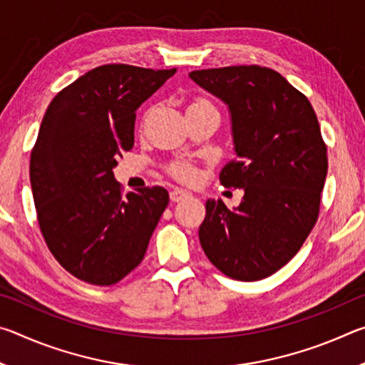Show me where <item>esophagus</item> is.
<instances>
[{"label": "esophagus", "mask_w": 365, "mask_h": 365, "mask_svg": "<svg viewBox=\"0 0 365 365\" xmlns=\"http://www.w3.org/2000/svg\"><path fill=\"white\" fill-rule=\"evenodd\" d=\"M188 196H190L188 191H185L182 188H174V190L170 191V200L174 201V202L182 201V200H185V197H188Z\"/></svg>", "instance_id": "obj_1"}]
</instances>
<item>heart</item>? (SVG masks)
<instances>
[{
    "instance_id": "obj_1",
    "label": "heart",
    "mask_w": 365,
    "mask_h": 365,
    "mask_svg": "<svg viewBox=\"0 0 365 365\" xmlns=\"http://www.w3.org/2000/svg\"><path fill=\"white\" fill-rule=\"evenodd\" d=\"M193 108H212V106L206 100H196L190 104L188 109H193ZM172 174L178 178H182V180H193L195 178V170L185 164L174 165V168H172Z\"/></svg>"
}]
</instances>
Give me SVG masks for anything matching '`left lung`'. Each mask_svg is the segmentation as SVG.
Returning a JSON list of instances; mask_svg holds the SVG:
<instances>
[{
	"label": "left lung",
	"mask_w": 365,
	"mask_h": 365,
	"mask_svg": "<svg viewBox=\"0 0 365 365\" xmlns=\"http://www.w3.org/2000/svg\"><path fill=\"white\" fill-rule=\"evenodd\" d=\"M190 78L227 104L237 160L222 169L220 182L245 191L233 209L206 201L202 251L230 279H265L316 225L329 169L317 115L301 91L267 67L193 71Z\"/></svg>",
	"instance_id": "obj_1"
}]
</instances>
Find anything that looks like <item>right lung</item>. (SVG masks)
Masks as SVG:
<instances>
[{
	"instance_id": "1",
	"label": "right lung",
	"mask_w": 365,
	"mask_h": 365,
	"mask_svg": "<svg viewBox=\"0 0 365 365\" xmlns=\"http://www.w3.org/2000/svg\"><path fill=\"white\" fill-rule=\"evenodd\" d=\"M177 69L106 64L54 96L30 158V183L49 251L73 277L113 285L143 261L169 205L163 187L122 197L113 169L132 150L137 109Z\"/></svg>"
}]
</instances>
